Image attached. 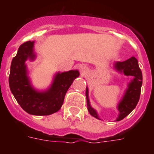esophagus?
Listing matches in <instances>:
<instances>
[{
  "label": "esophagus",
  "instance_id": "esophagus-1",
  "mask_svg": "<svg viewBox=\"0 0 154 154\" xmlns=\"http://www.w3.org/2000/svg\"><path fill=\"white\" fill-rule=\"evenodd\" d=\"M79 70L82 75H85L87 72H88V68H87L86 65H80L79 67Z\"/></svg>",
  "mask_w": 154,
  "mask_h": 154
}]
</instances>
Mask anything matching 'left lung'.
Segmentation results:
<instances>
[{"label":"left lung","mask_w":154,"mask_h":154,"mask_svg":"<svg viewBox=\"0 0 154 154\" xmlns=\"http://www.w3.org/2000/svg\"><path fill=\"white\" fill-rule=\"evenodd\" d=\"M114 69L116 72L125 75L126 76H133V79L128 83L127 88L124 92L123 98L121 99L117 105V109L119 111L117 119L116 121H120L124 119L137 106L140 96L141 86L143 83L142 72L139 67L138 61L135 57L124 62H116L114 63ZM85 96L87 99V108L89 113L98 119H100L96 109L91 106L89 98V89L86 87Z\"/></svg>","instance_id":"1"}]
</instances>
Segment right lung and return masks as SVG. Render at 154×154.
Listing matches in <instances>:
<instances>
[{
    "label": "right lung",
    "instance_id": "add662e5",
    "mask_svg": "<svg viewBox=\"0 0 154 154\" xmlns=\"http://www.w3.org/2000/svg\"><path fill=\"white\" fill-rule=\"evenodd\" d=\"M35 42L21 45L12 59L9 75V86L21 108L31 115L48 116L58 112L63 104L66 92L73 81L79 76L78 70L57 72L51 85L46 90H38L31 84L25 62L34 61Z\"/></svg>",
    "mask_w": 154,
    "mask_h": 154
}]
</instances>
